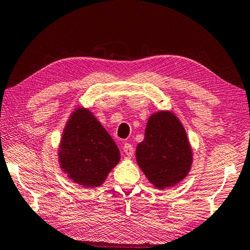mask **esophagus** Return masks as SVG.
Returning <instances> with one entry per match:
<instances>
[{
  "instance_id": "obj_1",
  "label": "esophagus",
  "mask_w": 250,
  "mask_h": 250,
  "mask_svg": "<svg viewBox=\"0 0 250 250\" xmlns=\"http://www.w3.org/2000/svg\"><path fill=\"white\" fill-rule=\"evenodd\" d=\"M124 151L129 158L133 156V146L130 144H125L124 146Z\"/></svg>"
}]
</instances>
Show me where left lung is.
<instances>
[{
	"label": "left lung",
	"mask_w": 250,
	"mask_h": 250,
	"mask_svg": "<svg viewBox=\"0 0 250 250\" xmlns=\"http://www.w3.org/2000/svg\"><path fill=\"white\" fill-rule=\"evenodd\" d=\"M136 159L158 189L175 186L188 175L192 151L187 133L175 114L160 111L149 118L145 139L137 146Z\"/></svg>",
	"instance_id": "obj_1"
}]
</instances>
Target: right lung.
Listing matches in <instances>:
<instances>
[{"mask_svg":"<svg viewBox=\"0 0 250 250\" xmlns=\"http://www.w3.org/2000/svg\"><path fill=\"white\" fill-rule=\"evenodd\" d=\"M120 160L112 138L88 109L71 114L59 148L60 167L83 187H98Z\"/></svg>","mask_w":250,"mask_h":250,"instance_id":"1","label":"right lung"}]
</instances>
